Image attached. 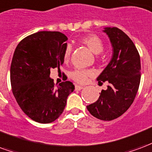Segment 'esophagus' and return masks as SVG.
Returning <instances> with one entry per match:
<instances>
[{
    "mask_svg": "<svg viewBox=\"0 0 152 152\" xmlns=\"http://www.w3.org/2000/svg\"><path fill=\"white\" fill-rule=\"evenodd\" d=\"M83 88H84V86H81V85H76V86H75V89H76V90L80 91L81 90V89H83Z\"/></svg>",
    "mask_w": 152,
    "mask_h": 152,
    "instance_id": "1",
    "label": "esophagus"
}]
</instances>
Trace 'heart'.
Listing matches in <instances>:
<instances>
[{
    "instance_id": "1",
    "label": "heart",
    "mask_w": 152,
    "mask_h": 152,
    "mask_svg": "<svg viewBox=\"0 0 152 152\" xmlns=\"http://www.w3.org/2000/svg\"><path fill=\"white\" fill-rule=\"evenodd\" d=\"M80 42L82 44L85 45L89 50L94 54H100L102 52L104 49L103 42L98 36L96 34H87L81 37L80 39ZM72 46L67 44L64 51V61H68L70 59L71 54H72ZM93 75V71L89 69H75L70 74L71 78L77 83H85L87 81L88 77Z\"/></svg>"
}]
</instances>
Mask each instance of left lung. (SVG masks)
I'll use <instances>...</instances> for the list:
<instances>
[{
  "label": "left lung",
  "instance_id": "1",
  "mask_svg": "<svg viewBox=\"0 0 152 152\" xmlns=\"http://www.w3.org/2000/svg\"><path fill=\"white\" fill-rule=\"evenodd\" d=\"M103 31L110 38L113 56L96 80L99 85L107 81L109 85L87 109L96 118L111 121L122 115L133 103L140 84L141 64L137 48L122 30L105 27Z\"/></svg>",
  "mask_w": 152,
  "mask_h": 152
}]
</instances>
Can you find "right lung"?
Listing matches in <instances>:
<instances>
[{
  "label": "right lung",
  "mask_w": 152,
  "mask_h": 152,
  "mask_svg": "<svg viewBox=\"0 0 152 152\" xmlns=\"http://www.w3.org/2000/svg\"><path fill=\"white\" fill-rule=\"evenodd\" d=\"M67 36L58 31H39L17 46L10 67L13 94L22 110L39 123H50L64 112L67 98L75 89L70 81L56 88L50 68L64 64Z\"/></svg>",
  "instance_id": "1"
}]
</instances>
